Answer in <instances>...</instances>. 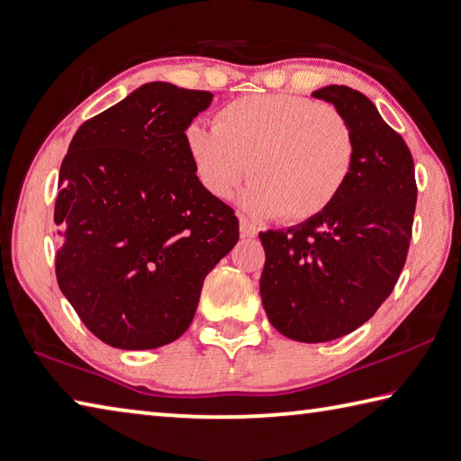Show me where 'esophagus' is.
Here are the masks:
<instances>
[{
    "mask_svg": "<svg viewBox=\"0 0 461 461\" xmlns=\"http://www.w3.org/2000/svg\"><path fill=\"white\" fill-rule=\"evenodd\" d=\"M239 224H240V234H242V237H257V227H255V224H250L245 219V216H240Z\"/></svg>",
    "mask_w": 461,
    "mask_h": 461,
    "instance_id": "obj_1",
    "label": "esophagus"
}]
</instances>
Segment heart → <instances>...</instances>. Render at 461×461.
<instances>
[{
    "label": "heart",
    "instance_id": "b5f03b06",
    "mask_svg": "<svg viewBox=\"0 0 461 461\" xmlns=\"http://www.w3.org/2000/svg\"><path fill=\"white\" fill-rule=\"evenodd\" d=\"M185 142L196 178L227 198L255 176L242 206L255 216L309 221L331 206L349 180L355 132L331 104L289 94L245 95L219 110L214 128L190 124Z\"/></svg>",
    "mask_w": 461,
    "mask_h": 461
}]
</instances>
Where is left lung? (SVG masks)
Wrapping results in <instances>:
<instances>
[{"instance_id": "left-lung-1", "label": "left lung", "mask_w": 461, "mask_h": 461, "mask_svg": "<svg viewBox=\"0 0 461 461\" xmlns=\"http://www.w3.org/2000/svg\"><path fill=\"white\" fill-rule=\"evenodd\" d=\"M312 95L349 120L353 172L325 212L258 232L267 257L260 297L276 331L323 343L355 331L392 294L410 250L418 185L405 140L367 95L347 86Z\"/></svg>"}]
</instances>
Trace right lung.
<instances>
[{"mask_svg":"<svg viewBox=\"0 0 461 461\" xmlns=\"http://www.w3.org/2000/svg\"><path fill=\"white\" fill-rule=\"evenodd\" d=\"M212 94L150 82L77 128L58 180L56 279L116 349H156L193 323L239 219L196 178L185 132Z\"/></svg>","mask_w":461,"mask_h":461,"instance_id":"1","label":"right lung"}]
</instances>
